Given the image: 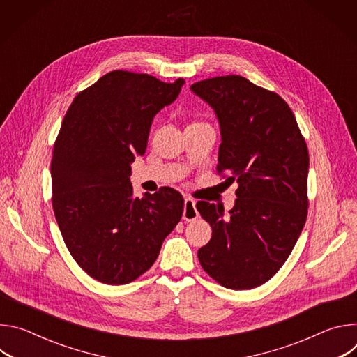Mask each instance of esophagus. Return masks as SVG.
I'll return each instance as SVG.
<instances>
[{
	"instance_id": "34e87169",
	"label": "esophagus",
	"mask_w": 357,
	"mask_h": 357,
	"mask_svg": "<svg viewBox=\"0 0 357 357\" xmlns=\"http://www.w3.org/2000/svg\"><path fill=\"white\" fill-rule=\"evenodd\" d=\"M199 218V212L196 211V203L193 199L186 197L185 203H183V213H182V219L186 222H193Z\"/></svg>"
}]
</instances>
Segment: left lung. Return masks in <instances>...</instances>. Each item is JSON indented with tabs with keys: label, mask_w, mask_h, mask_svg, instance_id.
Here are the masks:
<instances>
[{
	"label": "left lung",
	"mask_w": 357,
	"mask_h": 357,
	"mask_svg": "<svg viewBox=\"0 0 357 357\" xmlns=\"http://www.w3.org/2000/svg\"><path fill=\"white\" fill-rule=\"evenodd\" d=\"M190 90L220 124L218 172L238 183L227 216L213 203H196L212 226L211 241L197 251L200 266L226 288L260 287L287 261L307 222V142L285 101L243 76L206 79Z\"/></svg>",
	"instance_id": "1"
}]
</instances>
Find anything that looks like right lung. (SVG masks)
Masks as SVG:
<instances>
[{"label":"right lung","mask_w":357,"mask_h":357,"mask_svg":"<svg viewBox=\"0 0 357 357\" xmlns=\"http://www.w3.org/2000/svg\"><path fill=\"white\" fill-rule=\"evenodd\" d=\"M183 83L113 70L80 91L65 114L50 164L52 206L72 257L100 282L142 275L182 218L179 192L165 186L135 197L130 175L152 120Z\"/></svg>","instance_id":"1"}]
</instances>
